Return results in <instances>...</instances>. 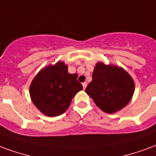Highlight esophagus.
I'll return each instance as SVG.
<instances>
[{
    "label": "esophagus",
    "mask_w": 156,
    "mask_h": 156,
    "mask_svg": "<svg viewBox=\"0 0 156 156\" xmlns=\"http://www.w3.org/2000/svg\"><path fill=\"white\" fill-rule=\"evenodd\" d=\"M87 83H83V89H85L87 87Z\"/></svg>",
    "instance_id": "1"
}]
</instances>
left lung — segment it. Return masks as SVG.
<instances>
[{
    "instance_id": "obj_1",
    "label": "left lung",
    "mask_w": 156,
    "mask_h": 156,
    "mask_svg": "<svg viewBox=\"0 0 156 156\" xmlns=\"http://www.w3.org/2000/svg\"><path fill=\"white\" fill-rule=\"evenodd\" d=\"M85 91L103 111L112 114L130 101L134 92V83L123 69L99 62L94 69L92 81Z\"/></svg>"
}]
</instances>
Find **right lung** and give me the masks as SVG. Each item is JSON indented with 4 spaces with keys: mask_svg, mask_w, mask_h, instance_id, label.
<instances>
[{
    "mask_svg": "<svg viewBox=\"0 0 156 156\" xmlns=\"http://www.w3.org/2000/svg\"><path fill=\"white\" fill-rule=\"evenodd\" d=\"M77 73H68L67 65L58 62L41 70L32 82L30 96L41 113L51 117L62 115L74 95L83 89Z\"/></svg>",
    "mask_w": 156,
    "mask_h": 156,
    "instance_id": "add662e5",
    "label": "right lung"
}]
</instances>
